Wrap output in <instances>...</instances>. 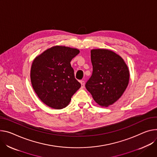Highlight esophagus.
Wrapping results in <instances>:
<instances>
[{"mask_svg": "<svg viewBox=\"0 0 157 157\" xmlns=\"http://www.w3.org/2000/svg\"><path fill=\"white\" fill-rule=\"evenodd\" d=\"M80 82H81V88H83L84 87V81H82V80H81V81H80Z\"/></svg>", "mask_w": 157, "mask_h": 157, "instance_id": "34e87169", "label": "esophagus"}]
</instances>
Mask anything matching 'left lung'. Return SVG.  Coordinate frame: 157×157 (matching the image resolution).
<instances>
[{
  "mask_svg": "<svg viewBox=\"0 0 157 157\" xmlns=\"http://www.w3.org/2000/svg\"><path fill=\"white\" fill-rule=\"evenodd\" d=\"M93 73L86 88L94 100L101 106H108L122 96L129 82V70L121 57L108 49L91 51Z\"/></svg>",
  "mask_w": 157,
  "mask_h": 157,
  "instance_id": "1",
  "label": "left lung"
}]
</instances>
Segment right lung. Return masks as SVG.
Returning a JSON list of instances; mask_svg holds the SVG:
<instances>
[{"label":"right lung","instance_id":"add662e5","mask_svg":"<svg viewBox=\"0 0 157 157\" xmlns=\"http://www.w3.org/2000/svg\"><path fill=\"white\" fill-rule=\"evenodd\" d=\"M77 49L52 47L34 60L31 69L33 89L40 100L54 109H63L79 89L70 62L78 55Z\"/></svg>","mask_w":157,"mask_h":157}]
</instances>
